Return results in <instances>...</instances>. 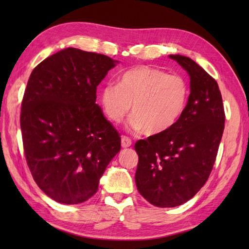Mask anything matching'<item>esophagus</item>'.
<instances>
[{
  "label": "esophagus",
  "mask_w": 249,
  "mask_h": 249,
  "mask_svg": "<svg viewBox=\"0 0 249 249\" xmlns=\"http://www.w3.org/2000/svg\"><path fill=\"white\" fill-rule=\"evenodd\" d=\"M131 143H133V142H131V139L128 138V137H126V136L122 137V140H121L122 147H124V149L125 147H129L131 145Z\"/></svg>",
  "instance_id": "esophagus-1"
}]
</instances>
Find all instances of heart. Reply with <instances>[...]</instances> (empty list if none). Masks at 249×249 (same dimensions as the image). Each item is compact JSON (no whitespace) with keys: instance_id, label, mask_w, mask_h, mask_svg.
Wrapping results in <instances>:
<instances>
[{"instance_id":"obj_1","label":"heart","mask_w":249,"mask_h":249,"mask_svg":"<svg viewBox=\"0 0 249 249\" xmlns=\"http://www.w3.org/2000/svg\"><path fill=\"white\" fill-rule=\"evenodd\" d=\"M188 95V83L182 76L138 65L122 73L118 86H105L99 100L105 115L113 123L123 121L133 105V128L143 129L146 135H158L170 129L179 120Z\"/></svg>"}]
</instances>
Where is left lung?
Wrapping results in <instances>:
<instances>
[{
    "label": "left lung",
    "mask_w": 249,
    "mask_h": 249,
    "mask_svg": "<svg viewBox=\"0 0 249 249\" xmlns=\"http://www.w3.org/2000/svg\"><path fill=\"white\" fill-rule=\"evenodd\" d=\"M190 77V94L181 118L170 129L136 142L138 192L158 208L192 199L212 171L225 128L218 84L187 56L169 55Z\"/></svg>",
    "instance_id": "left-lung-1"
}]
</instances>
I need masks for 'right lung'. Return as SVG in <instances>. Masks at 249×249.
Returning <instances> with one entry per match:
<instances>
[{"label": "right lung", "mask_w": 249, "mask_h": 249, "mask_svg": "<svg viewBox=\"0 0 249 249\" xmlns=\"http://www.w3.org/2000/svg\"><path fill=\"white\" fill-rule=\"evenodd\" d=\"M118 61L76 48L37 65L21 103L20 126L34 181L56 202L78 204L98 190L121 137L96 104L97 86Z\"/></svg>", "instance_id": "right-lung-1"}]
</instances>
